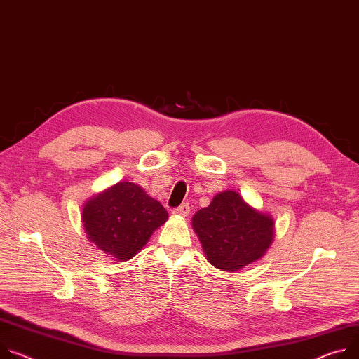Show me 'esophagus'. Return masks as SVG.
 <instances>
[{"label": "esophagus", "mask_w": 359, "mask_h": 359, "mask_svg": "<svg viewBox=\"0 0 359 359\" xmlns=\"http://www.w3.org/2000/svg\"><path fill=\"white\" fill-rule=\"evenodd\" d=\"M189 213H190V206H189L187 203H183V205H180L179 208L173 209V215H176V216L186 217V216H189Z\"/></svg>", "instance_id": "obj_1"}]
</instances>
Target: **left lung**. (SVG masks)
Listing matches in <instances>:
<instances>
[{"instance_id": "8db88e82", "label": "left lung", "mask_w": 359, "mask_h": 359, "mask_svg": "<svg viewBox=\"0 0 359 359\" xmlns=\"http://www.w3.org/2000/svg\"><path fill=\"white\" fill-rule=\"evenodd\" d=\"M206 259L224 272H236L262 257L273 242V219L249 206L235 190L217 193L191 219Z\"/></svg>"}]
</instances>
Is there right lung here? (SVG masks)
<instances>
[{
    "label": "right lung",
    "instance_id": "1",
    "mask_svg": "<svg viewBox=\"0 0 359 359\" xmlns=\"http://www.w3.org/2000/svg\"><path fill=\"white\" fill-rule=\"evenodd\" d=\"M169 215L132 182H118L86 202L81 213L88 241L111 257L132 259Z\"/></svg>",
    "mask_w": 359,
    "mask_h": 359
}]
</instances>
